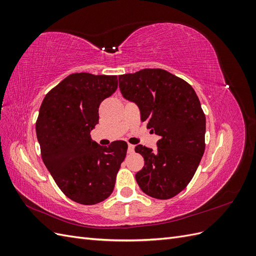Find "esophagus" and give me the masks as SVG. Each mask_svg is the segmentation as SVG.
I'll use <instances>...</instances> for the list:
<instances>
[{
	"instance_id": "1",
	"label": "esophagus",
	"mask_w": 256,
	"mask_h": 256,
	"mask_svg": "<svg viewBox=\"0 0 256 256\" xmlns=\"http://www.w3.org/2000/svg\"><path fill=\"white\" fill-rule=\"evenodd\" d=\"M134 150V145L128 144V152H132Z\"/></svg>"
}]
</instances>
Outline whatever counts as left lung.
Instances as JSON below:
<instances>
[{"label":"left lung","instance_id":"8db88e82","mask_svg":"<svg viewBox=\"0 0 256 256\" xmlns=\"http://www.w3.org/2000/svg\"><path fill=\"white\" fill-rule=\"evenodd\" d=\"M118 80L122 96L138 104L141 120L160 136L156 150L136 146L144 158L136 182L147 196L171 198L191 182L205 150L206 118L198 97L188 82L160 68Z\"/></svg>","mask_w":256,"mask_h":256}]
</instances>
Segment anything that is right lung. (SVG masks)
Listing matches in <instances>:
<instances>
[{
    "label": "right lung",
    "instance_id": "1",
    "mask_svg": "<svg viewBox=\"0 0 256 256\" xmlns=\"http://www.w3.org/2000/svg\"><path fill=\"white\" fill-rule=\"evenodd\" d=\"M118 76L72 74L42 100L36 134L44 166L64 194L83 205L102 202L113 192L128 145L100 146L90 138L104 99L118 88Z\"/></svg>",
    "mask_w": 256,
    "mask_h": 256
}]
</instances>
